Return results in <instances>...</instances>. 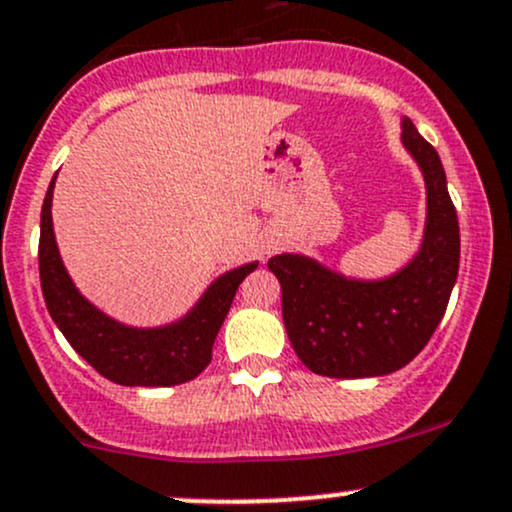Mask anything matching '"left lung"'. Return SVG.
<instances>
[{"label":"left lung","mask_w":512,"mask_h":512,"mask_svg":"<svg viewBox=\"0 0 512 512\" xmlns=\"http://www.w3.org/2000/svg\"><path fill=\"white\" fill-rule=\"evenodd\" d=\"M402 144L422 169L427 223L417 255L385 279H351L304 255L267 262L282 284V316L299 360L326 378H378L395 373L437 331L456 274L459 218L437 149L402 120Z\"/></svg>","instance_id":"left-lung-1"}]
</instances>
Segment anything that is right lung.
Listing matches in <instances>:
<instances>
[{
	"label": "right lung",
	"mask_w": 512,
	"mask_h": 512,
	"mask_svg": "<svg viewBox=\"0 0 512 512\" xmlns=\"http://www.w3.org/2000/svg\"><path fill=\"white\" fill-rule=\"evenodd\" d=\"M53 176L41 208L39 274L46 309L63 336L90 365L117 385L169 387L193 380L211 363L213 343L228 316L240 282L257 262L220 274L198 304L169 326L134 328L102 314L75 289L53 235Z\"/></svg>",
	"instance_id": "add662e5"
}]
</instances>
